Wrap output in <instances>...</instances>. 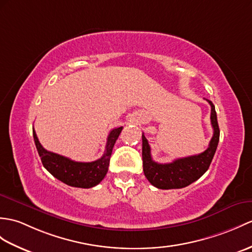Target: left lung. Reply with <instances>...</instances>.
I'll return each mask as SVG.
<instances>
[{"label": "left lung", "instance_id": "obj_1", "mask_svg": "<svg viewBox=\"0 0 252 252\" xmlns=\"http://www.w3.org/2000/svg\"><path fill=\"white\" fill-rule=\"evenodd\" d=\"M212 107L210 121L214 128V135L210 139L208 148L204 153L174 160L171 163H157L151 158V149L147 138L143 134V169L146 178L158 189H180L191 185L202 177L213 161L219 143L220 130L217 121L215 105L206 99Z\"/></svg>", "mask_w": 252, "mask_h": 252}]
</instances>
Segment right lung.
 <instances>
[{
  "mask_svg": "<svg viewBox=\"0 0 252 252\" xmlns=\"http://www.w3.org/2000/svg\"><path fill=\"white\" fill-rule=\"evenodd\" d=\"M122 128V126L115 127L109 132L104 155L93 162H76L66 157L46 150L40 145L34 130L33 137L43 165L52 176L71 187L88 189L98 185L107 174L114 145Z\"/></svg>",
  "mask_w": 252,
  "mask_h": 252,
  "instance_id": "1",
  "label": "right lung"
}]
</instances>
